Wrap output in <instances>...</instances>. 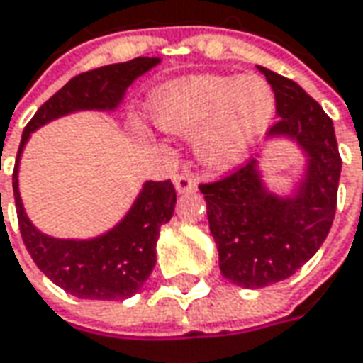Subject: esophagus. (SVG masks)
Returning a JSON list of instances; mask_svg holds the SVG:
<instances>
[{"label":"esophagus","instance_id":"34e87169","mask_svg":"<svg viewBox=\"0 0 363 363\" xmlns=\"http://www.w3.org/2000/svg\"><path fill=\"white\" fill-rule=\"evenodd\" d=\"M174 186H177V193H193L196 191V177L191 172H181L174 177Z\"/></svg>","mask_w":363,"mask_h":363}]
</instances>
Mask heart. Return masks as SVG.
Wrapping results in <instances>:
<instances>
[{"mask_svg": "<svg viewBox=\"0 0 363 363\" xmlns=\"http://www.w3.org/2000/svg\"><path fill=\"white\" fill-rule=\"evenodd\" d=\"M155 120L172 134H196V155L217 170L239 164L267 132L275 98L259 76H194L164 86Z\"/></svg>", "mask_w": 363, "mask_h": 363, "instance_id": "obj_1", "label": "heart"}]
</instances>
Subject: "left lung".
I'll return each instance as SVG.
<instances>
[{
	"label": "left lung",
	"instance_id": "8db88e82",
	"mask_svg": "<svg viewBox=\"0 0 363 363\" xmlns=\"http://www.w3.org/2000/svg\"><path fill=\"white\" fill-rule=\"evenodd\" d=\"M275 92L277 122L269 136H289L309 157L306 181L291 199L263 186L257 160L219 181L201 182L208 229L225 279L247 289L291 277L318 253L335 217L342 157L333 122L294 80L259 68Z\"/></svg>",
	"mask_w": 363,
	"mask_h": 363
}]
</instances>
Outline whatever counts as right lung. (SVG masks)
I'll list each match as a JSON object with an SVG mask.
<instances>
[{
    "mask_svg": "<svg viewBox=\"0 0 363 363\" xmlns=\"http://www.w3.org/2000/svg\"><path fill=\"white\" fill-rule=\"evenodd\" d=\"M158 62V57H134L130 62L74 76L38 108L21 134L13 169V199L21 239L45 277L80 299L120 301L140 291L157 263V239L160 227L172 219L177 191L170 179L148 181L130 213L106 235L90 241L54 239L38 231L23 213L18 191L19 155L30 134L50 120L74 110H110L116 106L132 82Z\"/></svg>",
    "mask_w": 363,
    "mask_h": 363,
    "instance_id": "obj_1",
    "label": "right lung"
}]
</instances>
